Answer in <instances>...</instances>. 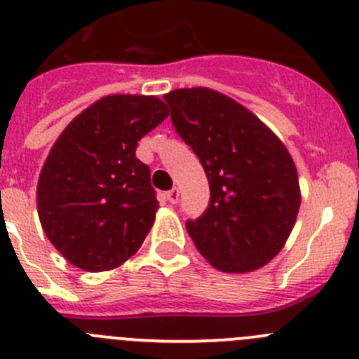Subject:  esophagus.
Masks as SVG:
<instances>
[{"instance_id": "esophagus-1", "label": "esophagus", "mask_w": 359, "mask_h": 359, "mask_svg": "<svg viewBox=\"0 0 359 359\" xmlns=\"http://www.w3.org/2000/svg\"><path fill=\"white\" fill-rule=\"evenodd\" d=\"M165 198L168 200V203H172V205L177 203V200H179V189H175V187H173V189L166 191Z\"/></svg>"}]
</instances>
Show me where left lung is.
Returning <instances> with one entry per match:
<instances>
[{
  "label": "left lung",
  "mask_w": 359,
  "mask_h": 359,
  "mask_svg": "<svg viewBox=\"0 0 359 359\" xmlns=\"http://www.w3.org/2000/svg\"><path fill=\"white\" fill-rule=\"evenodd\" d=\"M163 98L210 187L207 210L186 222L196 249L226 273L264 266L284 247L300 208L297 166L286 145L250 110L214 89H175Z\"/></svg>",
  "instance_id": "obj_1"
}]
</instances>
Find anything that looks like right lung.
Wrapping results in <instances>:
<instances>
[{"mask_svg": "<svg viewBox=\"0 0 359 359\" xmlns=\"http://www.w3.org/2000/svg\"><path fill=\"white\" fill-rule=\"evenodd\" d=\"M168 117L156 96L110 95L80 112L52 145L36 187L41 228L73 266L107 272L144 243L159 203L135 156Z\"/></svg>", "mask_w": 359, "mask_h": 359, "instance_id": "obj_1", "label": "right lung"}]
</instances>
